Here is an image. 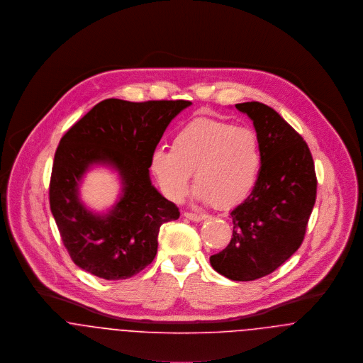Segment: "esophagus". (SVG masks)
<instances>
[{"mask_svg":"<svg viewBox=\"0 0 363 363\" xmlns=\"http://www.w3.org/2000/svg\"><path fill=\"white\" fill-rule=\"evenodd\" d=\"M184 218L193 220V222H201L204 219H207V215H201V213H193V212H184Z\"/></svg>","mask_w":363,"mask_h":363,"instance_id":"esophagus-1","label":"esophagus"}]
</instances>
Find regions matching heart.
Instances as JSON below:
<instances>
[{
	"instance_id": "b5f03b06",
	"label": "heart",
	"mask_w": 363,
	"mask_h": 363,
	"mask_svg": "<svg viewBox=\"0 0 363 363\" xmlns=\"http://www.w3.org/2000/svg\"><path fill=\"white\" fill-rule=\"evenodd\" d=\"M261 164L253 128L209 117L189 121L173 135L170 151L157 148L151 155V170L169 200L186 197L194 172V197L220 209L236 207L250 196Z\"/></svg>"
}]
</instances>
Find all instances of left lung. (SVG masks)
Listing matches in <instances>:
<instances>
[{
	"mask_svg": "<svg viewBox=\"0 0 363 363\" xmlns=\"http://www.w3.org/2000/svg\"><path fill=\"white\" fill-rule=\"evenodd\" d=\"M235 107L253 121L262 164L250 196L230 212V243L209 262L232 281H255L301 247L315 203L317 179L308 144L274 108L259 102Z\"/></svg>",
	"mask_w": 363,
	"mask_h": 363,
	"instance_id": "obj_1",
	"label": "left lung"
}]
</instances>
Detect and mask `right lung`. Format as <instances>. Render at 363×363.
I'll return each instance as SVG.
<instances>
[{
	"mask_svg": "<svg viewBox=\"0 0 363 363\" xmlns=\"http://www.w3.org/2000/svg\"><path fill=\"white\" fill-rule=\"evenodd\" d=\"M191 102L143 104L106 99L61 138L54 155L50 208L69 257L107 281L130 278L155 259L157 233L180 216L151 182V155L170 121ZM95 165L114 169L121 194L106 213L80 200L84 174Z\"/></svg>",
	"mask_w": 363,
	"mask_h": 363,
	"instance_id": "1",
	"label": "right lung"
}]
</instances>
